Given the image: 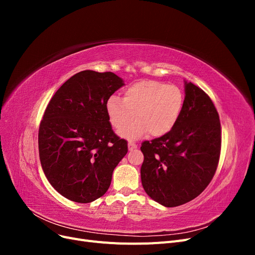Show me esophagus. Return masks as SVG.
<instances>
[{"instance_id": "34e87169", "label": "esophagus", "mask_w": 255, "mask_h": 255, "mask_svg": "<svg viewBox=\"0 0 255 255\" xmlns=\"http://www.w3.org/2000/svg\"><path fill=\"white\" fill-rule=\"evenodd\" d=\"M135 149H137V144L132 142V141H128V150L129 151H133Z\"/></svg>"}]
</instances>
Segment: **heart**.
I'll return each instance as SVG.
<instances>
[{
	"label": "heart",
	"mask_w": 255,
	"mask_h": 255,
	"mask_svg": "<svg viewBox=\"0 0 255 255\" xmlns=\"http://www.w3.org/2000/svg\"><path fill=\"white\" fill-rule=\"evenodd\" d=\"M184 94L175 85L158 81H141L125 90L123 99L111 97L106 102V115L114 128L120 130L133 117L137 120L120 132L128 139H138L150 133L160 137L168 134L180 119Z\"/></svg>",
	"instance_id": "1"
}]
</instances>
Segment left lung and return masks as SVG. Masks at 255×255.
<instances>
[{
	"mask_svg": "<svg viewBox=\"0 0 255 255\" xmlns=\"http://www.w3.org/2000/svg\"><path fill=\"white\" fill-rule=\"evenodd\" d=\"M183 111L168 134L143 141L141 183L151 199L166 207L191 201L206 188L218 166L221 128L211 98L185 81Z\"/></svg>",
	"mask_w": 255,
	"mask_h": 255,
	"instance_id": "obj_1",
	"label": "left lung"
}]
</instances>
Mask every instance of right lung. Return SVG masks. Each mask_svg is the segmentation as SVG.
Listing matches in <instances>:
<instances>
[{
  "instance_id": "1",
  "label": "right lung",
  "mask_w": 255,
  "mask_h": 255,
  "mask_svg": "<svg viewBox=\"0 0 255 255\" xmlns=\"http://www.w3.org/2000/svg\"><path fill=\"white\" fill-rule=\"evenodd\" d=\"M125 82L113 72L85 70L55 92L40 123L38 146L42 170L61 196L89 203L110 188L113 171L128 153L114 133L106 102Z\"/></svg>"
}]
</instances>
